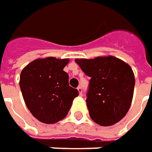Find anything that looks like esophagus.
<instances>
[{
    "instance_id": "1",
    "label": "esophagus",
    "mask_w": 152,
    "mask_h": 152,
    "mask_svg": "<svg viewBox=\"0 0 152 152\" xmlns=\"http://www.w3.org/2000/svg\"><path fill=\"white\" fill-rule=\"evenodd\" d=\"M77 89H78L79 95H80V96H82V92H83L82 88H81V87H78V88H77Z\"/></svg>"
}]
</instances>
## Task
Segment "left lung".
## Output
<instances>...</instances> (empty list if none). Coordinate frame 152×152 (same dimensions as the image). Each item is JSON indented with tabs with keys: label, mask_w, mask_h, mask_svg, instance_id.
<instances>
[{
	"label": "left lung",
	"mask_w": 152,
	"mask_h": 152,
	"mask_svg": "<svg viewBox=\"0 0 152 152\" xmlns=\"http://www.w3.org/2000/svg\"><path fill=\"white\" fill-rule=\"evenodd\" d=\"M75 62L91 78L86 102L92 120L103 126L121 121L133 98L135 76L131 66L112 55L76 58Z\"/></svg>",
	"instance_id": "left-lung-1"
}]
</instances>
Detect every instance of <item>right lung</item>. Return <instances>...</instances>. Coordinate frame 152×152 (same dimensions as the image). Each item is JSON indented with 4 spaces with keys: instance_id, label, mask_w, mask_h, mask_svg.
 <instances>
[{
    "instance_id": "obj_1",
    "label": "right lung",
    "mask_w": 152,
    "mask_h": 152,
    "mask_svg": "<svg viewBox=\"0 0 152 152\" xmlns=\"http://www.w3.org/2000/svg\"><path fill=\"white\" fill-rule=\"evenodd\" d=\"M69 58H36L22 69L20 87L27 108L36 119L54 124L67 116L78 90L69 84L64 69Z\"/></svg>"
}]
</instances>
